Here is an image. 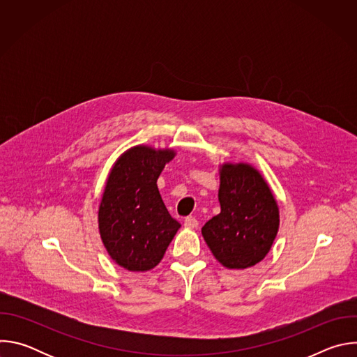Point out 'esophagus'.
Listing matches in <instances>:
<instances>
[{
  "label": "esophagus",
  "instance_id": "esophagus-1",
  "mask_svg": "<svg viewBox=\"0 0 357 357\" xmlns=\"http://www.w3.org/2000/svg\"><path fill=\"white\" fill-rule=\"evenodd\" d=\"M197 226H199V222H197L193 216L185 218V227H188V229H196Z\"/></svg>",
  "mask_w": 357,
  "mask_h": 357
}]
</instances>
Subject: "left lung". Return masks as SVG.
Instances as JSON below:
<instances>
[{"mask_svg": "<svg viewBox=\"0 0 357 357\" xmlns=\"http://www.w3.org/2000/svg\"><path fill=\"white\" fill-rule=\"evenodd\" d=\"M219 174L220 213L205 223L202 236L223 267L244 270L268 254L280 227L278 205L250 164L226 162Z\"/></svg>", "mask_w": 357, "mask_h": 357, "instance_id": "left-lung-1", "label": "left lung"}]
</instances>
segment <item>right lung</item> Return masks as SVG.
<instances>
[{"label":"right lung","instance_id":"1","mask_svg":"<svg viewBox=\"0 0 357 357\" xmlns=\"http://www.w3.org/2000/svg\"><path fill=\"white\" fill-rule=\"evenodd\" d=\"M175 151L137 145L114 162L98 206V231L109 256L128 271L160 264L181 225L169 215L157 181Z\"/></svg>","mask_w":357,"mask_h":357}]
</instances>
